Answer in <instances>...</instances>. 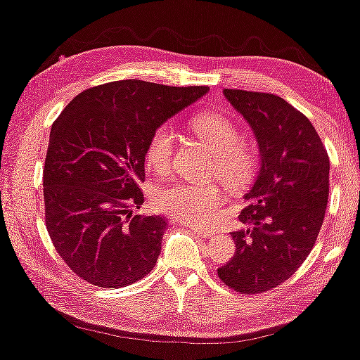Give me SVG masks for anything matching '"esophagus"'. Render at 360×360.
Listing matches in <instances>:
<instances>
[{
  "mask_svg": "<svg viewBox=\"0 0 360 360\" xmlns=\"http://www.w3.org/2000/svg\"><path fill=\"white\" fill-rule=\"evenodd\" d=\"M191 229H193V232L194 233H198V236H200V237H210V236H214V230L212 229H207V227H202V225H189Z\"/></svg>",
  "mask_w": 360,
  "mask_h": 360,
  "instance_id": "obj_1",
  "label": "esophagus"
}]
</instances>
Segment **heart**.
<instances>
[{"mask_svg": "<svg viewBox=\"0 0 360 360\" xmlns=\"http://www.w3.org/2000/svg\"><path fill=\"white\" fill-rule=\"evenodd\" d=\"M189 127L200 141L217 153L215 174H220L229 188L238 189L250 183L257 171V155L242 140L232 120L217 112H202L191 118ZM174 146L176 135L171 124H160L146 143V165L165 174L171 169ZM224 199V186L220 183L194 184L177 181L156 191L155 205L160 212L176 219L209 224L219 215Z\"/></svg>", "mask_w": 360, "mask_h": 360, "instance_id": "b5f03b06", "label": "heart"}]
</instances>
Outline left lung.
<instances>
[{"mask_svg":"<svg viewBox=\"0 0 360 360\" xmlns=\"http://www.w3.org/2000/svg\"><path fill=\"white\" fill-rule=\"evenodd\" d=\"M250 124L260 171L232 232L236 255L217 275L229 288L255 295L293 275L313 250L329 195V156L314 127L278 95L225 89Z\"/></svg>","mask_w":360,"mask_h":360,"instance_id":"left-lung-1","label":"left lung"}]
</instances>
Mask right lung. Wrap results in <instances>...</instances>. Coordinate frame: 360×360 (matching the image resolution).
<instances>
[{"mask_svg":"<svg viewBox=\"0 0 360 360\" xmlns=\"http://www.w3.org/2000/svg\"><path fill=\"white\" fill-rule=\"evenodd\" d=\"M207 87L117 80L84 90L51 128L44 165L46 227L72 271L102 288L146 276L161 252L166 220L140 209L151 133Z\"/></svg>","mask_w":360,"mask_h":360,"instance_id":"right-lung-1","label":"right lung"}]
</instances>
